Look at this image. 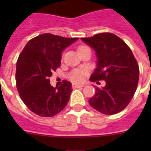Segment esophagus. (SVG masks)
Segmentation results:
<instances>
[{"label":"esophagus","mask_w":151,"mask_h":151,"mask_svg":"<svg viewBox=\"0 0 151 151\" xmlns=\"http://www.w3.org/2000/svg\"><path fill=\"white\" fill-rule=\"evenodd\" d=\"M73 88H82L84 87V85H78V84H73L72 85Z\"/></svg>","instance_id":"obj_1"}]
</instances>
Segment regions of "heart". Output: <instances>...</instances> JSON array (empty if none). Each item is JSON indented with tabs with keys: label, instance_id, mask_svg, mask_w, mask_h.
<instances>
[{
	"label": "heart",
	"instance_id": "b5f03b06",
	"mask_svg": "<svg viewBox=\"0 0 151 151\" xmlns=\"http://www.w3.org/2000/svg\"><path fill=\"white\" fill-rule=\"evenodd\" d=\"M88 48L86 46H80L78 48V50L80 49H83V48ZM86 73H87V71L85 70H83V69H77V70H74L71 72L70 74H69V78L71 81L75 83H80L82 82L84 79H85V77L86 76Z\"/></svg>",
	"mask_w": 151,
	"mask_h": 151
}]
</instances>
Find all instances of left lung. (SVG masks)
<instances>
[{"instance_id": "8db88e82", "label": "left lung", "mask_w": 151, "mask_h": 151, "mask_svg": "<svg viewBox=\"0 0 151 151\" xmlns=\"http://www.w3.org/2000/svg\"><path fill=\"white\" fill-rule=\"evenodd\" d=\"M81 40L94 49L97 57L96 68L90 81H106L102 88L96 87L88 103L103 114L121 112L130 103L138 85L139 69L133 53L124 41L110 33Z\"/></svg>"}]
</instances>
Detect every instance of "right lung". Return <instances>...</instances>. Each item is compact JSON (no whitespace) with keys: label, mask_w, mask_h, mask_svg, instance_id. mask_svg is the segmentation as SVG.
I'll list each match as a JSON object with an SVG mask.
<instances>
[{"label":"right lung","mask_w":151,"mask_h":151,"mask_svg":"<svg viewBox=\"0 0 151 151\" xmlns=\"http://www.w3.org/2000/svg\"><path fill=\"white\" fill-rule=\"evenodd\" d=\"M78 38L44 34L28 41L16 63V87L25 105L41 117H53L66 107L72 85L52 87L49 78L61 64L62 52Z\"/></svg>","instance_id":"1"}]
</instances>
